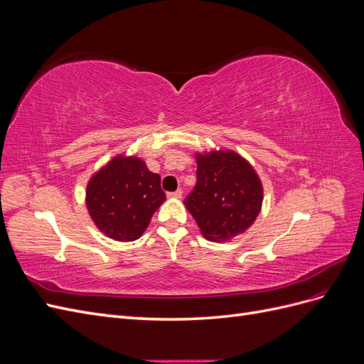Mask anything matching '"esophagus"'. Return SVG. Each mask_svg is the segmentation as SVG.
<instances>
[{
  "mask_svg": "<svg viewBox=\"0 0 364 364\" xmlns=\"http://www.w3.org/2000/svg\"><path fill=\"white\" fill-rule=\"evenodd\" d=\"M168 197H171V199H181L182 191L178 190V191H174V193H168Z\"/></svg>",
  "mask_w": 364,
  "mask_h": 364,
  "instance_id": "1",
  "label": "esophagus"
}]
</instances>
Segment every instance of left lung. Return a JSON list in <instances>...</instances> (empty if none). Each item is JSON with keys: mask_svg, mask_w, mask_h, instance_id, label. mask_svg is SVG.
Wrapping results in <instances>:
<instances>
[{"mask_svg": "<svg viewBox=\"0 0 364 364\" xmlns=\"http://www.w3.org/2000/svg\"><path fill=\"white\" fill-rule=\"evenodd\" d=\"M197 182L185 206L202 235L215 243L243 234L262 205V183L252 165L230 150L197 153Z\"/></svg>", "mask_w": 364, "mask_h": 364, "instance_id": "left-lung-1", "label": "left lung"}]
</instances>
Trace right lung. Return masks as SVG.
<instances>
[{
    "instance_id": "right-lung-1",
    "label": "right lung",
    "mask_w": 364,
    "mask_h": 364,
    "mask_svg": "<svg viewBox=\"0 0 364 364\" xmlns=\"http://www.w3.org/2000/svg\"><path fill=\"white\" fill-rule=\"evenodd\" d=\"M164 200L161 176L135 156H115L86 186V208L92 222L117 241L138 240Z\"/></svg>"
}]
</instances>
